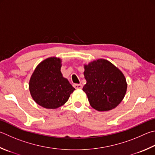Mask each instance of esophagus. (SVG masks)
<instances>
[{"mask_svg": "<svg viewBox=\"0 0 155 155\" xmlns=\"http://www.w3.org/2000/svg\"><path fill=\"white\" fill-rule=\"evenodd\" d=\"M74 87L77 89H81L83 87V85L81 84H74Z\"/></svg>", "mask_w": 155, "mask_h": 155, "instance_id": "1", "label": "esophagus"}]
</instances>
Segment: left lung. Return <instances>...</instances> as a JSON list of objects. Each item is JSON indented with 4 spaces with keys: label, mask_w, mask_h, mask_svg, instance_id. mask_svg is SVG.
<instances>
[{
    "label": "left lung",
    "mask_w": 155,
    "mask_h": 155,
    "mask_svg": "<svg viewBox=\"0 0 155 155\" xmlns=\"http://www.w3.org/2000/svg\"><path fill=\"white\" fill-rule=\"evenodd\" d=\"M87 83L83 91L90 105L97 111L113 109L124 98L127 83L123 73L105 59H98L84 64Z\"/></svg>",
    "instance_id": "8db88e82"
}]
</instances>
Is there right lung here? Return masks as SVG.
Masks as SVG:
<instances>
[{"label": "right lung", "mask_w": 155, "mask_h": 155, "mask_svg": "<svg viewBox=\"0 0 155 155\" xmlns=\"http://www.w3.org/2000/svg\"><path fill=\"white\" fill-rule=\"evenodd\" d=\"M61 60L50 57L42 61L34 70L29 81V90L34 101L47 109L63 106L74 88L61 72Z\"/></svg>", "instance_id": "obj_1"}]
</instances>
